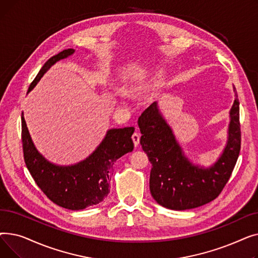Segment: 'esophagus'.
<instances>
[{"instance_id":"34e87169","label":"esophagus","mask_w":258,"mask_h":258,"mask_svg":"<svg viewBox=\"0 0 258 258\" xmlns=\"http://www.w3.org/2000/svg\"><path fill=\"white\" fill-rule=\"evenodd\" d=\"M132 139L134 141L135 146H138L139 143H140V135L138 133H134L133 136H132Z\"/></svg>"}]
</instances>
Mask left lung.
<instances>
[{"label": "left lung", "mask_w": 258, "mask_h": 258, "mask_svg": "<svg viewBox=\"0 0 258 258\" xmlns=\"http://www.w3.org/2000/svg\"><path fill=\"white\" fill-rule=\"evenodd\" d=\"M235 96L237 93L234 88ZM229 137L224 153L210 168L192 165L154 102L141 114L140 143L152 163L150 189L158 204L172 210L197 208L218 198L229 181L240 151L239 101L230 111Z\"/></svg>", "instance_id": "8db88e82"}]
</instances>
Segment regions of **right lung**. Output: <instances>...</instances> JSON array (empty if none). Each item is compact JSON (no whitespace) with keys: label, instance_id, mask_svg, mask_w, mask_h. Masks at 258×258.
<instances>
[{"label":"right lung","instance_id":"obj_1","mask_svg":"<svg viewBox=\"0 0 258 258\" xmlns=\"http://www.w3.org/2000/svg\"><path fill=\"white\" fill-rule=\"evenodd\" d=\"M66 49L49 58L31 83L30 92L49 68L74 53ZM135 127L112 128L89 158L72 166H57L40 155L31 140L22 115V142L25 163L33 180L47 198L62 208L81 210L97 205L110 192V181L116 161L134 150Z\"/></svg>","mask_w":258,"mask_h":258}]
</instances>
